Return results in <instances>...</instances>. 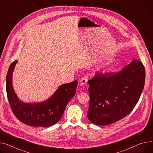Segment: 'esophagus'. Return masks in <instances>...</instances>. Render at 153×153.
<instances>
[{"label": "esophagus", "mask_w": 153, "mask_h": 153, "mask_svg": "<svg viewBox=\"0 0 153 153\" xmlns=\"http://www.w3.org/2000/svg\"><path fill=\"white\" fill-rule=\"evenodd\" d=\"M80 83L81 84V85H85L86 82L88 81V77L87 76H83V77H82L81 78V79H80Z\"/></svg>", "instance_id": "1"}]
</instances>
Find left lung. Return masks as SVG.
<instances>
[{"label": "left lung", "instance_id": "left-lung-1", "mask_svg": "<svg viewBox=\"0 0 153 153\" xmlns=\"http://www.w3.org/2000/svg\"><path fill=\"white\" fill-rule=\"evenodd\" d=\"M145 81V69L138 59L117 73L98 72L89 79V120L106 126L121 120L137 103Z\"/></svg>", "mask_w": 153, "mask_h": 153}]
</instances>
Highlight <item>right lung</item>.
Instances as JSON below:
<instances>
[{
    "label": "right lung",
    "mask_w": 153,
    "mask_h": 153,
    "mask_svg": "<svg viewBox=\"0 0 153 153\" xmlns=\"http://www.w3.org/2000/svg\"><path fill=\"white\" fill-rule=\"evenodd\" d=\"M17 61L11 63L6 77L8 100L15 116L22 123L33 127H49L61 120L67 103L76 94L78 81L61 85L48 100L26 103L17 97L12 86V74Z\"/></svg>",
    "instance_id": "right-lung-1"
}]
</instances>
